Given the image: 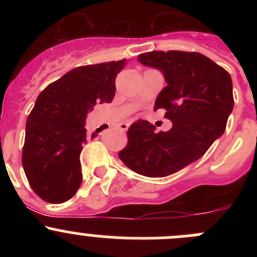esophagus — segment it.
<instances>
[{"label":"esophagus","mask_w":257,"mask_h":257,"mask_svg":"<svg viewBox=\"0 0 257 257\" xmlns=\"http://www.w3.org/2000/svg\"><path fill=\"white\" fill-rule=\"evenodd\" d=\"M129 126H131V124H129V123H121L120 125H119V128H120V131L125 132V131H128Z\"/></svg>","instance_id":"obj_1"}]
</instances>
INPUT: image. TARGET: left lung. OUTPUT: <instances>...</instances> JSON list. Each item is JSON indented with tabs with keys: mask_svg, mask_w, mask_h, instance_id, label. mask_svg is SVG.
Listing matches in <instances>:
<instances>
[{
	"mask_svg": "<svg viewBox=\"0 0 257 257\" xmlns=\"http://www.w3.org/2000/svg\"><path fill=\"white\" fill-rule=\"evenodd\" d=\"M138 62L164 76L168 85L158 94L154 110L164 108L173 126L155 133L149 121L137 120L119 158L144 177H168L196 162L224 134L234 108L232 80L222 67L196 52H147Z\"/></svg>",
	"mask_w": 257,
	"mask_h": 257,
	"instance_id": "8db88e82",
	"label": "left lung"
}]
</instances>
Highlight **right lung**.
Returning a JSON list of instances; mask_svg holds the SVG:
<instances>
[{
  "instance_id": "obj_1",
  "label": "right lung",
  "mask_w": 257,
  "mask_h": 257,
  "mask_svg": "<svg viewBox=\"0 0 257 257\" xmlns=\"http://www.w3.org/2000/svg\"><path fill=\"white\" fill-rule=\"evenodd\" d=\"M124 66L125 59L77 67L38 95L26 123L22 165L31 188L45 201L64 203L79 189L85 118L97 103L112 102Z\"/></svg>"
}]
</instances>
